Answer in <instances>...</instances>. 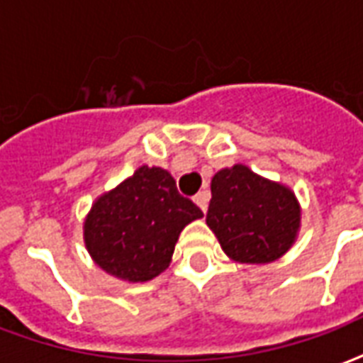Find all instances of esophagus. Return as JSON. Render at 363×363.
<instances>
[{
    "instance_id": "obj_1",
    "label": "esophagus",
    "mask_w": 363,
    "mask_h": 363,
    "mask_svg": "<svg viewBox=\"0 0 363 363\" xmlns=\"http://www.w3.org/2000/svg\"><path fill=\"white\" fill-rule=\"evenodd\" d=\"M194 201L198 203V207H200L201 211L206 213L207 203H209V192H207V190H201V192H198L196 196H194Z\"/></svg>"
}]
</instances>
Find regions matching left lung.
<instances>
[{
	"instance_id": "1",
	"label": "left lung",
	"mask_w": 363,
	"mask_h": 363,
	"mask_svg": "<svg viewBox=\"0 0 363 363\" xmlns=\"http://www.w3.org/2000/svg\"><path fill=\"white\" fill-rule=\"evenodd\" d=\"M206 223L230 259L264 264L293 245L301 209L289 188L234 165L213 177Z\"/></svg>"
}]
</instances>
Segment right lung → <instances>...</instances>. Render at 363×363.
<instances>
[{
  "mask_svg": "<svg viewBox=\"0 0 363 363\" xmlns=\"http://www.w3.org/2000/svg\"><path fill=\"white\" fill-rule=\"evenodd\" d=\"M200 217V207L179 194L167 171L143 165L95 201L83 238L102 270L120 280L146 281L169 267L181 230Z\"/></svg>",
  "mask_w": 363,
  "mask_h": 363,
  "instance_id": "obj_1",
  "label": "right lung"
}]
</instances>
